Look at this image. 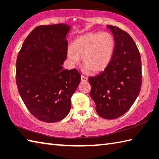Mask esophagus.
Returning a JSON list of instances; mask_svg holds the SVG:
<instances>
[{
    "label": "esophagus",
    "instance_id": "obj_1",
    "mask_svg": "<svg viewBox=\"0 0 159 159\" xmlns=\"http://www.w3.org/2000/svg\"><path fill=\"white\" fill-rule=\"evenodd\" d=\"M81 79H82V82H86V81L88 80V78L84 76V75H82V77H81Z\"/></svg>",
    "mask_w": 159,
    "mask_h": 159
}]
</instances>
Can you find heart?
Wrapping results in <instances>:
<instances>
[{
	"mask_svg": "<svg viewBox=\"0 0 159 159\" xmlns=\"http://www.w3.org/2000/svg\"><path fill=\"white\" fill-rule=\"evenodd\" d=\"M115 41L107 32L90 33L77 37L73 47L67 50V56L73 65L78 64L82 58L84 66L91 72L103 70L110 62L114 52Z\"/></svg>",
	"mask_w": 159,
	"mask_h": 159,
	"instance_id": "b5f03b06",
	"label": "heart"
}]
</instances>
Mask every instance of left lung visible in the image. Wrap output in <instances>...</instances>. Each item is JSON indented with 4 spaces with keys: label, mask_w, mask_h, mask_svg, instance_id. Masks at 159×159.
Returning a JSON list of instances; mask_svg holds the SVG:
<instances>
[{
    "label": "left lung",
    "mask_w": 159,
    "mask_h": 159,
    "mask_svg": "<svg viewBox=\"0 0 159 159\" xmlns=\"http://www.w3.org/2000/svg\"><path fill=\"white\" fill-rule=\"evenodd\" d=\"M114 52L110 62L98 75L90 77V97L101 117L111 120L125 114L138 97L142 87V61L132 37L114 26Z\"/></svg>",
    "instance_id": "8db88e82"
}]
</instances>
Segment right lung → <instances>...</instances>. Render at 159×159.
<instances>
[{"mask_svg": "<svg viewBox=\"0 0 159 159\" xmlns=\"http://www.w3.org/2000/svg\"><path fill=\"white\" fill-rule=\"evenodd\" d=\"M66 24L39 26L24 40L16 61V84L27 109L35 118L56 122L69 114L70 98L81 75L75 69H63L67 58Z\"/></svg>", "mask_w": 159, "mask_h": 159, "instance_id": "add662e5", "label": "right lung"}]
</instances>
